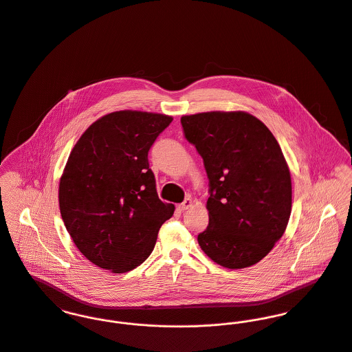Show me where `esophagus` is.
Here are the masks:
<instances>
[{"label": "esophagus", "instance_id": "1", "mask_svg": "<svg viewBox=\"0 0 352 352\" xmlns=\"http://www.w3.org/2000/svg\"><path fill=\"white\" fill-rule=\"evenodd\" d=\"M192 206V201H191V198H186L179 206H178V209L181 210V212H185V210H188Z\"/></svg>", "mask_w": 352, "mask_h": 352}]
</instances>
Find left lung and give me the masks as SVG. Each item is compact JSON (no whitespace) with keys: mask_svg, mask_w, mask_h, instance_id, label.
I'll return each mask as SVG.
<instances>
[{"mask_svg":"<svg viewBox=\"0 0 352 352\" xmlns=\"http://www.w3.org/2000/svg\"><path fill=\"white\" fill-rule=\"evenodd\" d=\"M181 123L210 182L201 249L229 270L257 264L284 234L292 210L291 173L278 142L245 111L184 115Z\"/></svg>","mask_w":352,"mask_h":352,"instance_id":"1","label":"left lung"}]
</instances>
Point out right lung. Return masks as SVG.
Segmentation results:
<instances>
[{
    "instance_id": "add662e5",
    "label": "right lung",
    "mask_w": 352,
    "mask_h": 352,
    "mask_svg": "<svg viewBox=\"0 0 352 352\" xmlns=\"http://www.w3.org/2000/svg\"><path fill=\"white\" fill-rule=\"evenodd\" d=\"M171 120L146 111L111 112L82 133L68 157L58 184L60 213L81 254L102 270H135L174 214V205L158 197L147 160Z\"/></svg>"
}]
</instances>
